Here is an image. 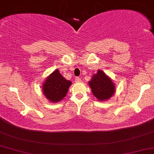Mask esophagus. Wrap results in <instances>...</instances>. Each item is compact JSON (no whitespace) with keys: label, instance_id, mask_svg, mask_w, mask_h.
<instances>
[{"label":"esophagus","instance_id":"obj_1","mask_svg":"<svg viewBox=\"0 0 154 154\" xmlns=\"http://www.w3.org/2000/svg\"><path fill=\"white\" fill-rule=\"evenodd\" d=\"M75 81H76V82H80L82 80H81V79L80 78V77H76V78H75Z\"/></svg>","mask_w":154,"mask_h":154}]
</instances>
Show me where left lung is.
<instances>
[{
  "label": "left lung",
  "mask_w": 154,
  "mask_h": 154,
  "mask_svg": "<svg viewBox=\"0 0 154 154\" xmlns=\"http://www.w3.org/2000/svg\"><path fill=\"white\" fill-rule=\"evenodd\" d=\"M89 85L94 95L100 101L107 100L116 91L112 80L101 70H98L97 74L94 75Z\"/></svg>",
  "instance_id": "1"
}]
</instances>
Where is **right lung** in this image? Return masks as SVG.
Instances as JSON below:
<instances>
[{"label":"right lung","mask_w":154,"mask_h":154,"mask_svg":"<svg viewBox=\"0 0 154 154\" xmlns=\"http://www.w3.org/2000/svg\"><path fill=\"white\" fill-rule=\"evenodd\" d=\"M71 81L66 80L58 70L54 71L45 80L43 85V92L52 102H58L66 95Z\"/></svg>","instance_id":"right-lung-1"}]
</instances>
